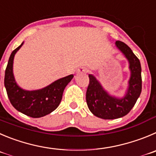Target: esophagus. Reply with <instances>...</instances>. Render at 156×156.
<instances>
[{
	"instance_id": "34e87169",
	"label": "esophagus",
	"mask_w": 156,
	"mask_h": 156,
	"mask_svg": "<svg viewBox=\"0 0 156 156\" xmlns=\"http://www.w3.org/2000/svg\"><path fill=\"white\" fill-rule=\"evenodd\" d=\"M77 72H78V73H86L87 69L85 68H84V67H81V68H78Z\"/></svg>"
}]
</instances>
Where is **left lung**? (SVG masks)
Listing matches in <instances>:
<instances>
[{
  "instance_id": "left-lung-1",
  "label": "left lung",
  "mask_w": 156,
  "mask_h": 156,
  "mask_svg": "<svg viewBox=\"0 0 156 156\" xmlns=\"http://www.w3.org/2000/svg\"><path fill=\"white\" fill-rule=\"evenodd\" d=\"M115 45L129 63L131 75L126 94L122 98L109 94L95 77L88 75L87 105L94 115L103 119H119L126 115L134 107L142 91V68L139 58L124 42L117 41Z\"/></svg>"
}]
</instances>
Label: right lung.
<instances>
[{
    "label": "right lung",
    "mask_w": 156,
    "mask_h": 156,
    "mask_svg": "<svg viewBox=\"0 0 156 156\" xmlns=\"http://www.w3.org/2000/svg\"><path fill=\"white\" fill-rule=\"evenodd\" d=\"M24 42L14 50L8 60L4 75L5 86L8 98L17 111L32 118H41L50 114L58 107L62 94L74 75H70L54 81L41 89L27 91L18 86L13 74L14 58Z\"/></svg>",
    "instance_id": "add662e5"
}]
</instances>
